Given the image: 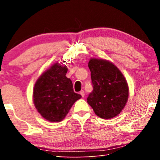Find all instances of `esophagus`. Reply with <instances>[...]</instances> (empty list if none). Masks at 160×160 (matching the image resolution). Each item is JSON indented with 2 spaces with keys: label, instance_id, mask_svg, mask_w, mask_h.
Instances as JSON below:
<instances>
[{
  "label": "esophagus",
  "instance_id": "obj_1",
  "mask_svg": "<svg viewBox=\"0 0 160 160\" xmlns=\"http://www.w3.org/2000/svg\"><path fill=\"white\" fill-rule=\"evenodd\" d=\"M80 95L82 96V97H85V92H84L83 90H82V91H80Z\"/></svg>",
  "mask_w": 160,
  "mask_h": 160
}]
</instances>
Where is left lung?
<instances>
[{"label": "left lung", "instance_id": "obj_1", "mask_svg": "<svg viewBox=\"0 0 160 160\" xmlns=\"http://www.w3.org/2000/svg\"><path fill=\"white\" fill-rule=\"evenodd\" d=\"M93 91L88 103L99 117L110 119L118 116L125 107L129 88L124 75L109 61L91 58L88 63Z\"/></svg>", "mask_w": 160, "mask_h": 160}]
</instances>
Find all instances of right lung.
I'll use <instances>...</instances> for the list:
<instances>
[{
    "label": "right lung",
    "mask_w": 160,
    "mask_h": 160,
    "mask_svg": "<svg viewBox=\"0 0 160 160\" xmlns=\"http://www.w3.org/2000/svg\"><path fill=\"white\" fill-rule=\"evenodd\" d=\"M65 63V61H63ZM63 63H54L38 78L33 88L32 99L37 112L50 122H60L81 95L75 93L72 83L66 75Z\"/></svg>",
    "instance_id": "1"
}]
</instances>
